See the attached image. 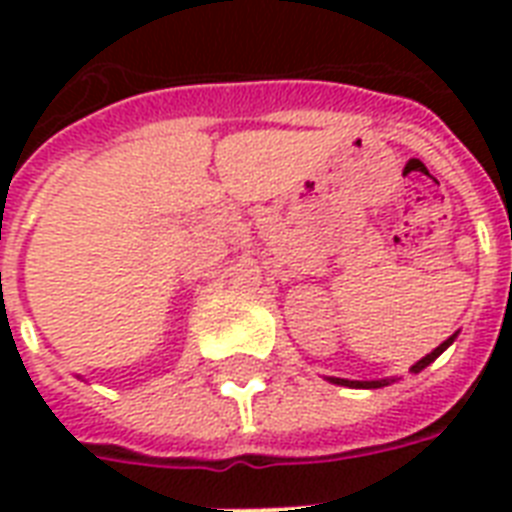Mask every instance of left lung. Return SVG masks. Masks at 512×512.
<instances>
[{"instance_id":"8db88e82","label":"left lung","mask_w":512,"mask_h":512,"mask_svg":"<svg viewBox=\"0 0 512 512\" xmlns=\"http://www.w3.org/2000/svg\"><path fill=\"white\" fill-rule=\"evenodd\" d=\"M454 342V335L449 337V340H444L441 342V345H438L436 350H433V353H428V356L422 358V361H417V364L412 366V372L417 374V372H422V369H425V366L430 364V361H436L438 356H441V353H444L446 348H449V345H452ZM332 382H337V385H350V388H380V385H385V380H377V382H353V380H332Z\"/></svg>"}]
</instances>
